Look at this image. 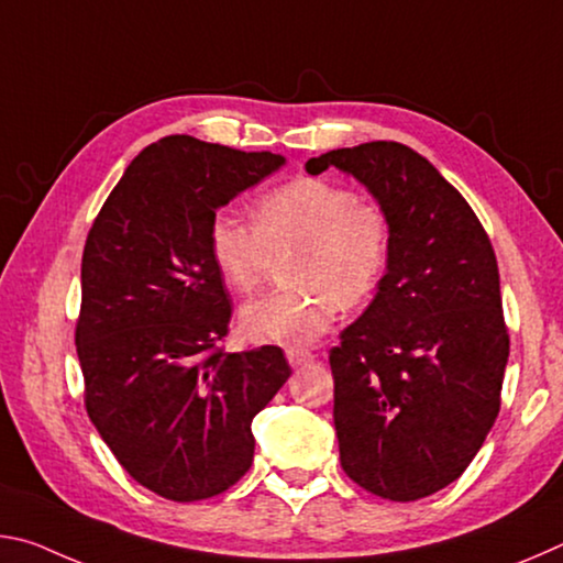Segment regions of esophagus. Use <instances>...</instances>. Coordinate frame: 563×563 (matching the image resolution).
Instances as JSON below:
<instances>
[{
	"instance_id": "esophagus-1",
	"label": "esophagus",
	"mask_w": 563,
	"mask_h": 563,
	"mask_svg": "<svg viewBox=\"0 0 563 563\" xmlns=\"http://www.w3.org/2000/svg\"><path fill=\"white\" fill-rule=\"evenodd\" d=\"M285 357H288V362H290V367H300V365H308V362H312V352H308V350H288L285 352Z\"/></svg>"
}]
</instances>
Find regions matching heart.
<instances>
[{
    "mask_svg": "<svg viewBox=\"0 0 563 563\" xmlns=\"http://www.w3.org/2000/svg\"><path fill=\"white\" fill-rule=\"evenodd\" d=\"M253 223L233 208L208 223V251L235 292L251 295L285 263L290 288L263 295L241 310L247 340L300 350L325 335L340 308L365 302L383 280L389 223L383 208L325 178L298 176L255 198Z\"/></svg>",
    "mask_w": 563,
    "mask_h": 563,
    "instance_id": "b5f03b06",
    "label": "heart"
}]
</instances>
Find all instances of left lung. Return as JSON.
I'll list each match as a JSON object with an SVG mask.
<instances>
[{"instance_id":"8db88e82","label":"left lung","mask_w":563,"mask_h":563,"mask_svg":"<svg viewBox=\"0 0 563 563\" xmlns=\"http://www.w3.org/2000/svg\"><path fill=\"white\" fill-rule=\"evenodd\" d=\"M330 166L389 223L377 295L330 350L340 464L362 489L415 501L470 466L499 415L509 332L497 255L460 190L409 146L369 141L305 170Z\"/></svg>"}]
</instances>
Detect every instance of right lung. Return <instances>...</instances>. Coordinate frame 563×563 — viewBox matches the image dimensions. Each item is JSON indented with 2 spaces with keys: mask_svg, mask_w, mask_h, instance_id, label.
<instances>
[{
  "mask_svg": "<svg viewBox=\"0 0 563 563\" xmlns=\"http://www.w3.org/2000/svg\"><path fill=\"white\" fill-rule=\"evenodd\" d=\"M283 164L161 139L131 161L84 245V405L123 470L164 499L233 487L253 464V417L290 377L275 345L223 352L233 308L208 251L218 208Z\"/></svg>",
  "mask_w": 563,
  "mask_h": 563,
  "instance_id": "1",
  "label": "right lung"
}]
</instances>
